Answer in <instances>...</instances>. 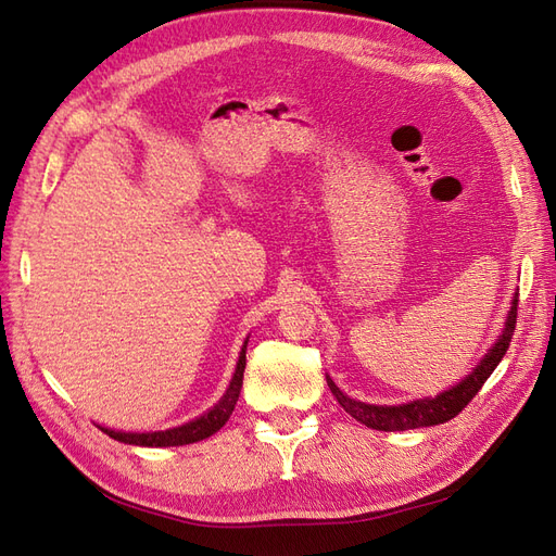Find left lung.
Instances as JSON below:
<instances>
[{
    "label": "left lung",
    "mask_w": 556,
    "mask_h": 556,
    "mask_svg": "<svg viewBox=\"0 0 556 556\" xmlns=\"http://www.w3.org/2000/svg\"><path fill=\"white\" fill-rule=\"evenodd\" d=\"M517 301L519 296H513V306L508 311L506 327H503L501 336L492 350L480 359V364L470 371L462 382H457L450 390L427 396V399H417L410 403H401V406H374V403H364L357 399H350L343 394L336 382L327 376V384L336 401L341 403V408L350 413L357 422L378 429V431H408V429H419V427H433V425H443L447 419L457 417L468 403L480 390L484 380L494 374V368L498 362L506 355V350L510 345L515 323H517Z\"/></svg>",
    "instance_id": "1"
}]
</instances>
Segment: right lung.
Listing matches in <instances>:
<instances>
[{
    "instance_id": "add662e5",
    "label": "right lung",
    "mask_w": 556,
    "mask_h": 556,
    "mask_svg": "<svg viewBox=\"0 0 556 556\" xmlns=\"http://www.w3.org/2000/svg\"><path fill=\"white\" fill-rule=\"evenodd\" d=\"M245 348L248 341L241 348V355L237 362V371H233V378L227 387L225 396L215 403V406L204 413L201 417L192 419L188 425H180L174 429L166 431H146V433H134V431H115V429H106L99 427L111 439L127 443V445H143V447H174V445H190L197 441H204L208 435H213L215 431H220L225 427V422L229 419L233 406H237L241 387H243V371H245Z\"/></svg>"
}]
</instances>
